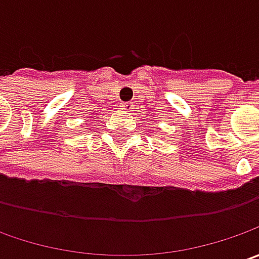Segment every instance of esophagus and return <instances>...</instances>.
<instances>
[{"mask_svg":"<svg viewBox=\"0 0 259 259\" xmlns=\"http://www.w3.org/2000/svg\"><path fill=\"white\" fill-rule=\"evenodd\" d=\"M121 106H122V109L126 111V112H131V111H133V105L130 104V102H124Z\"/></svg>","mask_w":259,"mask_h":259,"instance_id":"obj_1","label":"esophagus"}]
</instances>
